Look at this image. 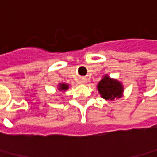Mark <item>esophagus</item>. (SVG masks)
<instances>
[{"label": "esophagus", "mask_w": 157, "mask_h": 157, "mask_svg": "<svg viewBox=\"0 0 157 157\" xmlns=\"http://www.w3.org/2000/svg\"><path fill=\"white\" fill-rule=\"evenodd\" d=\"M83 82H85V81H83Z\"/></svg>", "instance_id": "1"}]
</instances>
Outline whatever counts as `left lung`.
I'll list each match as a JSON object with an SVG mask.
<instances>
[{
	"mask_svg": "<svg viewBox=\"0 0 157 157\" xmlns=\"http://www.w3.org/2000/svg\"><path fill=\"white\" fill-rule=\"evenodd\" d=\"M97 90L102 98L109 101L122 98L124 91L123 83L117 79L111 78L108 75H105L98 82Z\"/></svg>",
	"mask_w": 157,
	"mask_h": 157,
	"instance_id": "left-lung-1",
	"label": "left lung"
}]
</instances>
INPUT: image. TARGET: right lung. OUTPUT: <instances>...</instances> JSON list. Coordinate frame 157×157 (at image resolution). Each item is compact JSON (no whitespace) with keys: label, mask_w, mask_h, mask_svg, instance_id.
Segmentation results:
<instances>
[{"label":"right lung","mask_w":157,"mask_h":157,"mask_svg":"<svg viewBox=\"0 0 157 157\" xmlns=\"http://www.w3.org/2000/svg\"><path fill=\"white\" fill-rule=\"evenodd\" d=\"M69 84H67V83H59L58 84V86H57V91H59V92H66V90H68L69 89Z\"/></svg>","instance_id":"right-lung-1"}]
</instances>
